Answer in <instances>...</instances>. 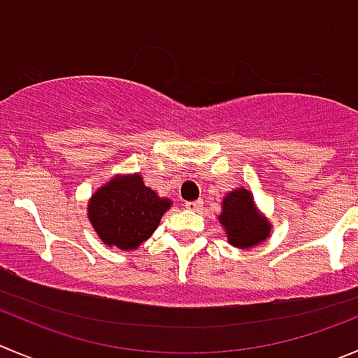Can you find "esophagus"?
I'll return each instance as SVG.
<instances>
[{
  "mask_svg": "<svg viewBox=\"0 0 358 358\" xmlns=\"http://www.w3.org/2000/svg\"><path fill=\"white\" fill-rule=\"evenodd\" d=\"M200 206H202V202H200V200H195V202H186L185 203L186 209H192V210H199Z\"/></svg>",
  "mask_w": 358,
  "mask_h": 358,
  "instance_id": "obj_1",
  "label": "esophagus"
}]
</instances>
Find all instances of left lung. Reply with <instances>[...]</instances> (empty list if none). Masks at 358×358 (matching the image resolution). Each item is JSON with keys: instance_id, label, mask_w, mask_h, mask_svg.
<instances>
[{"instance_id": "1", "label": "left lung", "mask_w": 358, "mask_h": 358, "mask_svg": "<svg viewBox=\"0 0 358 358\" xmlns=\"http://www.w3.org/2000/svg\"><path fill=\"white\" fill-rule=\"evenodd\" d=\"M220 221L227 230L230 244L243 250L262 243L271 232V227L257 214L253 196L246 189H234L228 193L223 200Z\"/></svg>"}]
</instances>
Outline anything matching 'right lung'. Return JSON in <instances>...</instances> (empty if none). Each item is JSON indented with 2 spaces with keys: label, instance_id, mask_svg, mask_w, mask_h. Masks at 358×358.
<instances>
[{
  "label": "right lung",
  "instance_id": "1",
  "mask_svg": "<svg viewBox=\"0 0 358 358\" xmlns=\"http://www.w3.org/2000/svg\"><path fill=\"white\" fill-rule=\"evenodd\" d=\"M170 202L144 185L138 173L114 177L87 206L100 239L119 250H135L156 230Z\"/></svg>",
  "mask_w": 358,
  "mask_h": 358
}]
</instances>
